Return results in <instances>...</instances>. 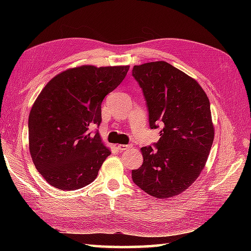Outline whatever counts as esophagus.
<instances>
[{"label": "esophagus", "mask_w": 251, "mask_h": 251, "mask_svg": "<svg viewBox=\"0 0 251 251\" xmlns=\"http://www.w3.org/2000/svg\"><path fill=\"white\" fill-rule=\"evenodd\" d=\"M132 146L131 145H119L116 148L119 149V151H125V150H128Z\"/></svg>", "instance_id": "esophagus-1"}]
</instances>
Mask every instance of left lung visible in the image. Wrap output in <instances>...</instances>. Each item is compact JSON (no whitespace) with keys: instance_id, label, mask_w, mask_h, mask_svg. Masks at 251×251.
I'll use <instances>...</instances> for the list:
<instances>
[{"instance_id":"left-lung-1","label":"left lung","mask_w":251,"mask_h":251,"mask_svg":"<svg viewBox=\"0 0 251 251\" xmlns=\"http://www.w3.org/2000/svg\"><path fill=\"white\" fill-rule=\"evenodd\" d=\"M151 129L159 140L142 147L143 164L131 172L134 183L155 199L182 193L199 177L214 142L207 95L195 79L165 61L135 66Z\"/></svg>"}]
</instances>
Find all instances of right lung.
Masks as SVG:
<instances>
[{
  "label": "right lung",
  "instance_id": "1",
  "mask_svg": "<svg viewBox=\"0 0 251 251\" xmlns=\"http://www.w3.org/2000/svg\"><path fill=\"white\" fill-rule=\"evenodd\" d=\"M129 66H82L46 84L29 115V149L42 177L55 188L73 191L97 178L111 152L101 142V102L125 78Z\"/></svg>",
  "mask_w": 251,
  "mask_h": 251
}]
</instances>
